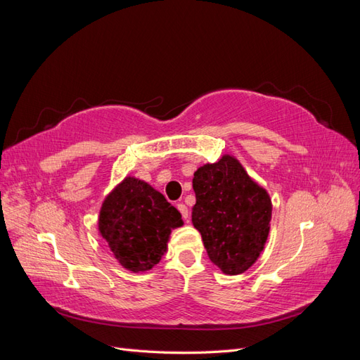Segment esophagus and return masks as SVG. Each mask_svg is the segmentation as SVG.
Segmentation results:
<instances>
[{"mask_svg": "<svg viewBox=\"0 0 360 360\" xmlns=\"http://www.w3.org/2000/svg\"><path fill=\"white\" fill-rule=\"evenodd\" d=\"M177 209H179V212L181 213V217L184 221H189V210H188V207L184 205L183 202H180V204H177Z\"/></svg>", "mask_w": 360, "mask_h": 360, "instance_id": "1", "label": "esophagus"}]
</instances>
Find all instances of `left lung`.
I'll return each instance as SVG.
<instances>
[{
    "mask_svg": "<svg viewBox=\"0 0 360 360\" xmlns=\"http://www.w3.org/2000/svg\"><path fill=\"white\" fill-rule=\"evenodd\" d=\"M193 226L207 255L226 275L243 274L263 250L271 219L267 192L231 156L207 163L193 174Z\"/></svg>",
    "mask_w": 360,
    "mask_h": 360,
    "instance_id": "1",
    "label": "left lung"
}]
</instances>
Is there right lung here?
Returning a JSON list of instances; mask_svg holds the SVG:
<instances>
[{
  "instance_id": "add662e5",
  "label": "right lung",
  "mask_w": 360,
  "mask_h": 360,
  "mask_svg": "<svg viewBox=\"0 0 360 360\" xmlns=\"http://www.w3.org/2000/svg\"><path fill=\"white\" fill-rule=\"evenodd\" d=\"M181 214L150 184L127 177L108 197L99 216V231L115 258L132 271L158 264L172 228Z\"/></svg>"
}]
</instances>
